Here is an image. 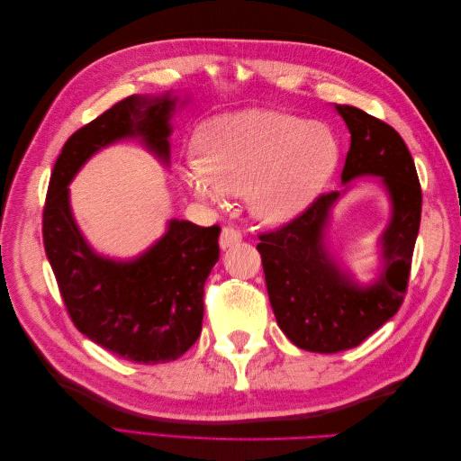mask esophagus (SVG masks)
<instances>
[{
    "label": "esophagus",
    "instance_id": "34e87169",
    "mask_svg": "<svg viewBox=\"0 0 461 461\" xmlns=\"http://www.w3.org/2000/svg\"><path fill=\"white\" fill-rule=\"evenodd\" d=\"M242 242V232L239 229L234 227H222L221 230V239H219V244L222 249H229V248H234L239 246Z\"/></svg>",
    "mask_w": 461,
    "mask_h": 461
}]
</instances>
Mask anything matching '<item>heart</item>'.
Wrapping results in <instances>:
<instances>
[{"instance_id": "heart-1", "label": "heart", "mask_w": 461, "mask_h": 461, "mask_svg": "<svg viewBox=\"0 0 461 461\" xmlns=\"http://www.w3.org/2000/svg\"><path fill=\"white\" fill-rule=\"evenodd\" d=\"M196 149L198 158L183 167L188 190L209 202L249 194L252 212L269 222L302 213L340 158L337 136L325 124L267 109L209 121L196 136Z\"/></svg>"}]
</instances>
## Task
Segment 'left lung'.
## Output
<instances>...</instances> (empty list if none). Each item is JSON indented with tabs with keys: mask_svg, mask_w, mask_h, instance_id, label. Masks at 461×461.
I'll list each match as a JSON object with an SVG mask.
<instances>
[{
	"mask_svg": "<svg viewBox=\"0 0 461 461\" xmlns=\"http://www.w3.org/2000/svg\"><path fill=\"white\" fill-rule=\"evenodd\" d=\"M334 107L352 134L342 183L348 185L361 175L381 176L393 200V221L381 239L379 278L369 286H359L329 258L325 227L340 192L319 194L286 225L258 236L265 285L278 327L302 350L319 354L359 346L400 310L408 290L423 200L413 158L402 136L357 107Z\"/></svg>",
	"mask_w": 461,
	"mask_h": 461,
	"instance_id": "left-lung-1",
	"label": "left lung"
}]
</instances>
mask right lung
Instances as JSON below:
<instances>
[{
  "label": "right lung",
  "instance_id": "1",
  "mask_svg": "<svg viewBox=\"0 0 461 461\" xmlns=\"http://www.w3.org/2000/svg\"><path fill=\"white\" fill-rule=\"evenodd\" d=\"M173 97L129 95L78 129L53 165L41 234L63 303L75 327L115 356L156 366L183 356L198 340L203 285L219 259L221 227L173 219L163 239L132 261L92 252L68 207L77 171L97 149L140 136L169 161Z\"/></svg>",
  "mask_w": 461,
  "mask_h": 461
}]
</instances>
